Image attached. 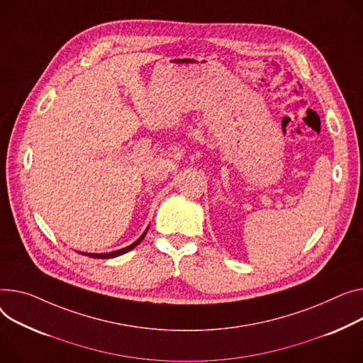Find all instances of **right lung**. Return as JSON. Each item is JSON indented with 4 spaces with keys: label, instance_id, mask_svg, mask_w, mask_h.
Listing matches in <instances>:
<instances>
[{
    "label": "right lung",
    "instance_id": "right-lung-1",
    "mask_svg": "<svg viewBox=\"0 0 363 363\" xmlns=\"http://www.w3.org/2000/svg\"><path fill=\"white\" fill-rule=\"evenodd\" d=\"M147 230H149V226H147V229L144 230V233L135 240V242H133L131 245H128V247H125V248H121V250H116V251H112V252H102V254H91V252H80V251H77L79 254H83V255H87V257H91V258H113V257H119V255H123V254H125V252H128V251H131L133 248H135L141 240L144 239V236H146V233H147Z\"/></svg>",
    "mask_w": 363,
    "mask_h": 363
}]
</instances>
